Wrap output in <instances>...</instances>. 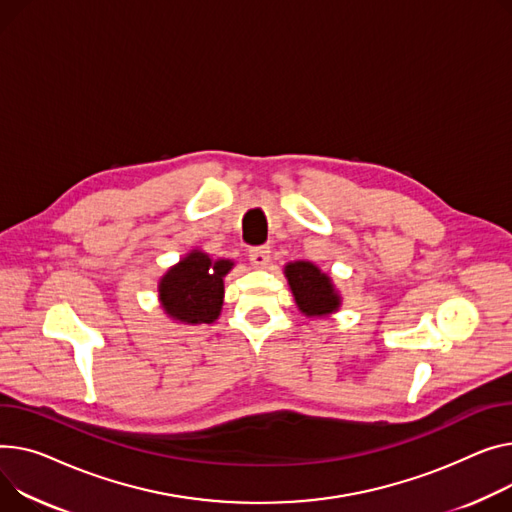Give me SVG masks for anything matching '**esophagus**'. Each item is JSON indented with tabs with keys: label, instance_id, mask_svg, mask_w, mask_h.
<instances>
[{
	"label": "esophagus",
	"instance_id": "34e87169",
	"mask_svg": "<svg viewBox=\"0 0 512 512\" xmlns=\"http://www.w3.org/2000/svg\"><path fill=\"white\" fill-rule=\"evenodd\" d=\"M269 247H251L249 249V261L255 267H265L269 263Z\"/></svg>",
	"mask_w": 512,
	"mask_h": 512
}]
</instances>
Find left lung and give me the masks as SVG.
I'll list each match as a JSON object with an SVG mask.
<instances>
[{
  "instance_id": "1",
  "label": "left lung",
  "mask_w": 512,
  "mask_h": 512,
  "mask_svg": "<svg viewBox=\"0 0 512 512\" xmlns=\"http://www.w3.org/2000/svg\"><path fill=\"white\" fill-rule=\"evenodd\" d=\"M286 278L300 311L309 317H319L337 311L339 296L331 280L321 269L309 261H296L286 265Z\"/></svg>"
}]
</instances>
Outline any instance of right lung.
<instances>
[{
  "label": "right lung",
  "mask_w": 512,
  "mask_h": 512,
  "mask_svg": "<svg viewBox=\"0 0 512 512\" xmlns=\"http://www.w3.org/2000/svg\"><path fill=\"white\" fill-rule=\"evenodd\" d=\"M230 267L232 261H214L206 253L193 251L160 282L164 311L183 323H212L222 309V278Z\"/></svg>",
  "instance_id": "obj_1"
}]
</instances>
